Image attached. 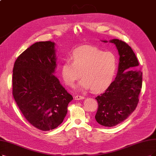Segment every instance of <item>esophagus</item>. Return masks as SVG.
I'll return each instance as SVG.
<instances>
[{
    "instance_id": "obj_1",
    "label": "esophagus",
    "mask_w": 156,
    "mask_h": 156,
    "mask_svg": "<svg viewBox=\"0 0 156 156\" xmlns=\"http://www.w3.org/2000/svg\"><path fill=\"white\" fill-rule=\"evenodd\" d=\"M85 98L84 96H80V95H76V96L74 97V100H83Z\"/></svg>"
}]
</instances>
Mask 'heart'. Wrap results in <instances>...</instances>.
I'll return each mask as SVG.
<instances>
[{
	"label": "heart",
	"instance_id": "b5f03b06",
	"mask_svg": "<svg viewBox=\"0 0 156 156\" xmlns=\"http://www.w3.org/2000/svg\"><path fill=\"white\" fill-rule=\"evenodd\" d=\"M71 60H66L60 68L61 76L68 86H73L83 78L76 88L100 92L112 83L116 74L118 60L111 52H103L93 47L83 46L73 51Z\"/></svg>",
	"mask_w": 156,
	"mask_h": 156
}]
</instances>
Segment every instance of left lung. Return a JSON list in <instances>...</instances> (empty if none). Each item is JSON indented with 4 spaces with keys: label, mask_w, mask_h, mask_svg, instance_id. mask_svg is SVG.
<instances>
[{
    "label": "left lung",
    "mask_w": 156,
    "mask_h": 156,
    "mask_svg": "<svg viewBox=\"0 0 156 156\" xmlns=\"http://www.w3.org/2000/svg\"><path fill=\"white\" fill-rule=\"evenodd\" d=\"M109 42L116 45L118 51V73L107 90L96 98L98 108L95 119L101 125L111 127L123 122L136 109L142 87V73L137 70L139 62L127 44L118 39Z\"/></svg>",
    "instance_id": "1"
}]
</instances>
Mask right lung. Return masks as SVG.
<instances>
[{"mask_svg": "<svg viewBox=\"0 0 156 156\" xmlns=\"http://www.w3.org/2000/svg\"><path fill=\"white\" fill-rule=\"evenodd\" d=\"M55 43L33 44L17 58L13 69V95L22 114L43 131L58 126L73 100L54 75Z\"/></svg>", "mask_w": 156, "mask_h": 156, "instance_id": "right-lung-1", "label": "right lung"}]
</instances>
